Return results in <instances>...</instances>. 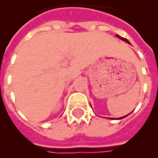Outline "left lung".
Segmentation results:
<instances>
[{
  "label": "left lung",
  "mask_w": 158,
  "mask_h": 158,
  "mask_svg": "<svg viewBox=\"0 0 158 158\" xmlns=\"http://www.w3.org/2000/svg\"><path fill=\"white\" fill-rule=\"evenodd\" d=\"M118 37V38H120V39H121V40H123V41H125V42H126V43H130V42H129V41L127 40V39H126V38H122V37H120V36H119V35H116ZM127 115H125V116H127ZM125 116H123V117H120V118H119V119H123V118H125Z\"/></svg>",
  "instance_id": "obj_1"
}]
</instances>
